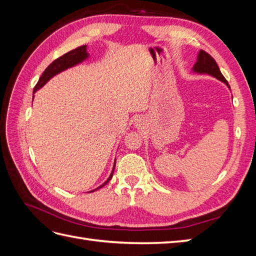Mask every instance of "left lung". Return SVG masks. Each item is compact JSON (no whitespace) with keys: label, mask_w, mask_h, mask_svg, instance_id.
Listing matches in <instances>:
<instances>
[{"label":"left lung","mask_w":256,"mask_h":256,"mask_svg":"<svg viewBox=\"0 0 256 256\" xmlns=\"http://www.w3.org/2000/svg\"><path fill=\"white\" fill-rule=\"evenodd\" d=\"M192 72L193 74H209L214 76V78L218 79L219 81L226 83V86L230 88V85L228 81L224 78L223 74H221L220 69L216 65V60L209 56V54L203 50H200L198 54V58L194 66L192 67Z\"/></svg>","instance_id":"left-lung-1"}]
</instances>
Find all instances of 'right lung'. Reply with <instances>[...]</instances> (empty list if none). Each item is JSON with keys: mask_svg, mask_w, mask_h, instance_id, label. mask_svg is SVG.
Returning <instances> with one entry per match:
<instances>
[{"mask_svg": "<svg viewBox=\"0 0 256 256\" xmlns=\"http://www.w3.org/2000/svg\"><path fill=\"white\" fill-rule=\"evenodd\" d=\"M86 47H88V46H81V47L76 48V49H74L72 51H69V52L65 53L64 56H62L60 58H56V60H53L52 63L47 68L44 69V72H42L40 80H38L37 84L35 85L34 90H33V94H34V92H36L38 90H40L46 83H47L50 79L53 78L54 76H56L58 74L66 70V69H68V68H72V67H74L76 65H78V64L82 63L83 60L88 58L90 54L86 51ZM33 98H34V96H33ZM115 162H116V160L114 161V166H113L112 172H111L109 178H108V180L102 184H100L98 188H96L94 190H90V192H94L97 189L102 188L104 186H106L108 182L111 180V178H112L113 173H114V168H115Z\"/></svg>", "mask_w": 256, "mask_h": 256, "instance_id": "obj_1", "label": "right lung"}]
</instances>
